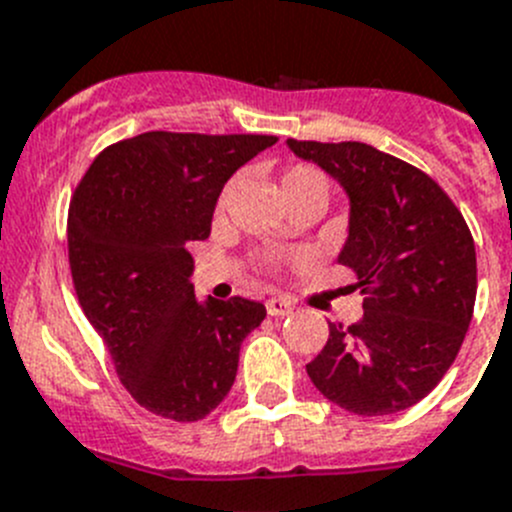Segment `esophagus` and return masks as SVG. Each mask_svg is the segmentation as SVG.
Here are the masks:
<instances>
[{"label":"esophagus","mask_w":512,"mask_h":512,"mask_svg":"<svg viewBox=\"0 0 512 512\" xmlns=\"http://www.w3.org/2000/svg\"><path fill=\"white\" fill-rule=\"evenodd\" d=\"M265 308H267V313L272 315V318H283V315L293 313V305H290L288 300H283V298H270L265 303Z\"/></svg>","instance_id":"1"}]
</instances>
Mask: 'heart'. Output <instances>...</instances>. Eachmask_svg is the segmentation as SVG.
<instances>
[{
    "mask_svg": "<svg viewBox=\"0 0 512 512\" xmlns=\"http://www.w3.org/2000/svg\"><path fill=\"white\" fill-rule=\"evenodd\" d=\"M283 197H298V194H321V197L328 199V176L323 174L318 166H310V164H298V166H290L288 171L283 174ZM229 189H224V194L219 197L217 202V212L222 214L224 207H227V197H229Z\"/></svg>",
    "mask_w": 512,
    "mask_h": 512,
    "instance_id": "obj_1",
    "label": "heart"
}]
</instances>
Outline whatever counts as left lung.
<instances>
[{"label": "left lung", "mask_w": 512, "mask_h": 512, "mask_svg": "<svg viewBox=\"0 0 512 512\" xmlns=\"http://www.w3.org/2000/svg\"><path fill=\"white\" fill-rule=\"evenodd\" d=\"M288 146L346 189L351 217L338 262L366 295L361 321L328 323L326 346L305 366L310 381L361 417L414 407L447 374L470 328V227L432 176L369 143L288 138Z\"/></svg>", "instance_id": "1"}]
</instances>
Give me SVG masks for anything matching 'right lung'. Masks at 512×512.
<instances>
[{
	"label": "right lung",
	"mask_w": 512,
	"mask_h": 512,
	"mask_svg": "<svg viewBox=\"0 0 512 512\" xmlns=\"http://www.w3.org/2000/svg\"><path fill=\"white\" fill-rule=\"evenodd\" d=\"M275 136L148 131L95 156L68 212L80 308L128 394L171 422L222 404L265 305L194 298L191 242L207 240L222 186Z\"/></svg>",
	"instance_id": "add662e5"
}]
</instances>
